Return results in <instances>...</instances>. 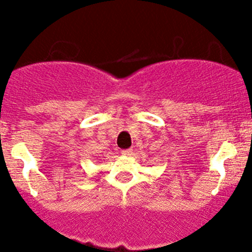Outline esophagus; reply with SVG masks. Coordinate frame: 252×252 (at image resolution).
I'll list each match as a JSON object with an SVG mask.
<instances>
[{
  "instance_id": "esophagus-1",
  "label": "esophagus",
  "mask_w": 252,
  "mask_h": 252,
  "mask_svg": "<svg viewBox=\"0 0 252 252\" xmlns=\"http://www.w3.org/2000/svg\"><path fill=\"white\" fill-rule=\"evenodd\" d=\"M121 154L123 155V156H130V155L133 154V151H131V150H123Z\"/></svg>"
}]
</instances>
